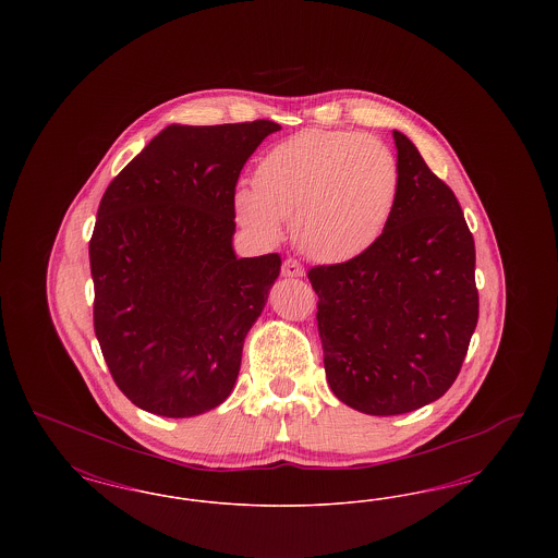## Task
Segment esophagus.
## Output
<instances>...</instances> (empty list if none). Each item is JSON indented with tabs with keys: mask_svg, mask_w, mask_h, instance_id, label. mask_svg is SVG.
I'll return each mask as SVG.
<instances>
[{
	"mask_svg": "<svg viewBox=\"0 0 558 558\" xmlns=\"http://www.w3.org/2000/svg\"><path fill=\"white\" fill-rule=\"evenodd\" d=\"M282 276H287V278H301V276H305V267L301 266L296 259H284Z\"/></svg>",
	"mask_w": 558,
	"mask_h": 558,
	"instance_id": "esophagus-1",
	"label": "esophagus"
}]
</instances>
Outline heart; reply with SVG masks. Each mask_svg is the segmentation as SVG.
I'll list each match as a JSON object with an SVG mask.
<instances>
[{
	"label": "heart",
	"mask_w": 558,
	"mask_h": 558,
	"mask_svg": "<svg viewBox=\"0 0 558 558\" xmlns=\"http://www.w3.org/2000/svg\"><path fill=\"white\" fill-rule=\"evenodd\" d=\"M255 184H240L232 207L240 226L274 244L292 219V239L319 264L366 255L398 209V157L371 135L305 130L271 146L255 167Z\"/></svg>",
	"instance_id": "obj_1"
}]
</instances>
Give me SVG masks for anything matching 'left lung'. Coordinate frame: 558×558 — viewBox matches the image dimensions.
I'll return each mask as SVG.
<instances>
[{
	"label": "left lung",
	"instance_id": "1",
	"mask_svg": "<svg viewBox=\"0 0 558 558\" xmlns=\"http://www.w3.org/2000/svg\"><path fill=\"white\" fill-rule=\"evenodd\" d=\"M398 209L366 255L316 266L324 371L353 410L396 416L441 398L478 319L475 240L451 187L401 132Z\"/></svg>",
	"mask_w": 558,
	"mask_h": 558
}]
</instances>
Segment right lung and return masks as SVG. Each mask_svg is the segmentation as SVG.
Returning <instances> with one entry per match:
<instances>
[{
    "mask_svg": "<svg viewBox=\"0 0 558 558\" xmlns=\"http://www.w3.org/2000/svg\"><path fill=\"white\" fill-rule=\"evenodd\" d=\"M274 121L169 125L110 182L89 240L94 330L137 408L187 418L239 378L244 337L282 259H239L232 194Z\"/></svg>",
    "mask_w": 558,
    "mask_h": 558,
    "instance_id": "right-lung-1",
    "label": "right lung"
}]
</instances>
